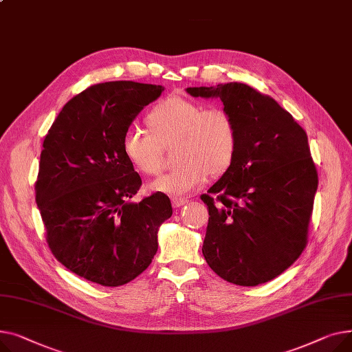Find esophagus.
Listing matches in <instances>:
<instances>
[{
  "mask_svg": "<svg viewBox=\"0 0 352 352\" xmlns=\"http://www.w3.org/2000/svg\"><path fill=\"white\" fill-rule=\"evenodd\" d=\"M188 203V199L186 197H172V204L173 208H180V206Z\"/></svg>",
  "mask_w": 352,
  "mask_h": 352,
  "instance_id": "obj_1",
  "label": "esophagus"
}]
</instances>
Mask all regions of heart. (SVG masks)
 Masks as SVG:
<instances>
[{
	"instance_id": "obj_1",
	"label": "heart",
	"mask_w": 352,
	"mask_h": 352,
	"mask_svg": "<svg viewBox=\"0 0 352 352\" xmlns=\"http://www.w3.org/2000/svg\"><path fill=\"white\" fill-rule=\"evenodd\" d=\"M149 131L131 126L123 133L122 152L132 166L148 176L163 166L164 148L173 146L175 166L151 188L183 197L201 184L208 173L220 175L230 168L237 149L233 118L221 108H208L182 96L160 100L148 113Z\"/></svg>"
}]
</instances>
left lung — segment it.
Returning <instances> with one entry per match:
<instances>
[{
  "label": "left lung",
  "mask_w": 352,
  "mask_h": 352,
  "mask_svg": "<svg viewBox=\"0 0 352 352\" xmlns=\"http://www.w3.org/2000/svg\"><path fill=\"white\" fill-rule=\"evenodd\" d=\"M186 91L220 98L237 131L233 163L200 196L210 216L203 256L236 285L270 281L308 241L318 173L307 133L273 98L240 82Z\"/></svg>",
  "instance_id": "8db88e82"
}]
</instances>
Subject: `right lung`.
<instances>
[{
  "label": "right lung",
  "instance_id": "add662e5",
  "mask_svg": "<svg viewBox=\"0 0 352 352\" xmlns=\"http://www.w3.org/2000/svg\"><path fill=\"white\" fill-rule=\"evenodd\" d=\"M163 91L132 80L92 85L67 102L44 139L35 200L47 243L88 281L119 287L142 274L173 213L160 192L131 201L142 179L122 152L123 133Z\"/></svg>",
  "mask_w": 352,
  "mask_h": 352
}]
</instances>
